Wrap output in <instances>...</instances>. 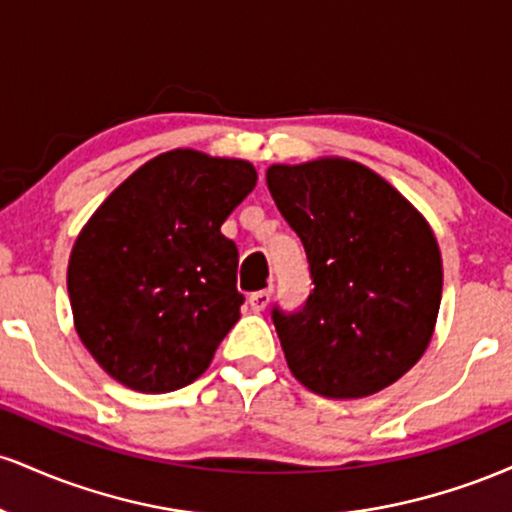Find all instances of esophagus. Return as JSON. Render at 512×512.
<instances>
[{"label": "esophagus", "mask_w": 512, "mask_h": 512, "mask_svg": "<svg viewBox=\"0 0 512 512\" xmlns=\"http://www.w3.org/2000/svg\"><path fill=\"white\" fill-rule=\"evenodd\" d=\"M269 298H272V289H262V291L250 293L248 303L252 310H257V313H260V310H264L269 305Z\"/></svg>", "instance_id": "1"}]
</instances>
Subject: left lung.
Listing matches in <instances>:
<instances>
[{"label":"left lung","mask_w":512,"mask_h":512,"mask_svg":"<svg viewBox=\"0 0 512 512\" xmlns=\"http://www.w3.org/2000/svg\"><path fill=\"white\" fill-rule=\"evenodd\" d=\"M267 187L301 238L313 289L272 308L291 373L356 399L402 378L431 342L443 293L436 236L392 185L344 158L272 166Z\"/></svg>","instance_id":"left-lung-1"}]
</instances>
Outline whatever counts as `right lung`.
<instances>
[{
	"mask_svg": "<svg viewBox=\"0 0 512 512\" xmlns=\"http://www.w3.org/2000/svg\"><path fill=\"white\" fill-rule=\"evenodd\" d=\"M255 182L248 161L168 151L86 223L69 257V301L81 342L117 383L161 395L209 368L245 303L221 223Z\"/></svg>",
	"mask_w": 512,
	"mask_h": 512,
	"instance_id": "add662e5",
	"label": "right lung"
}]
</instances>
